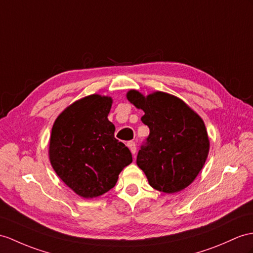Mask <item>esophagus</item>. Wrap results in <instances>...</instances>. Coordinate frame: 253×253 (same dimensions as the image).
Here are the masks:
<instances>
[{"mask_svg": "<svg viewBox=\"0 0 253 253\" xmlns=\"http://www.w3.org/2000/svg\"><path fill=\"white\" fill-rule=\"evenodd\" d=\"M126 145H127V147H128V149L131 150L132 155L134 156L135 153H136V145H135L134 141H128V143H127Z\"/></svg>", "mask_w": 253, "mask_h": 253, "instance_id": "34e87169", "label": "esophagus"}]
</instances>
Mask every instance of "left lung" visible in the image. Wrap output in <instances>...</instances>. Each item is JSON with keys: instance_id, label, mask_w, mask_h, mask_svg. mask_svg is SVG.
I'll return each instance as SVG.
<instances>
[{"instance_id": "1", "label": "left lung", "mask_w": 253, "mask_h": 253, "mask_svg": "<svg viewBox=\"0 0 253 253\" xmlns=\"http://www.w3.org/2000/svg\"><path fill=\"white\" fill-rule=\"evenodd\" d=\"M126 98L144 110L141 121L150 130L136 159L148 182L169 194L186 189L208 157L211 144L204 121L181 98L166 92L156 91L145 96L130 90Z\"/></svg>"}]
</instances>
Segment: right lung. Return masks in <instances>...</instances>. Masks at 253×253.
Returning <instances> with one entry per match:
<instances>
[{
	"instance_id": "right-lung-1",
	"label": "right lung",
	"mask_w": 253,
	"mask_h": 253,
	"mask_svg": "<svg viewBox=\"0 0 253 253\" xmlns=\"http://www.w3.org/2000/svg\"><path fill=\"white\" fill-rule=\"evenodd\" d=\"M110 96L91 94L67 106L55 119L49 160L60 179L84 199L106 193L132 163L128 148L115 138L108 120Z\"/></svg>"
}]
</instances>
